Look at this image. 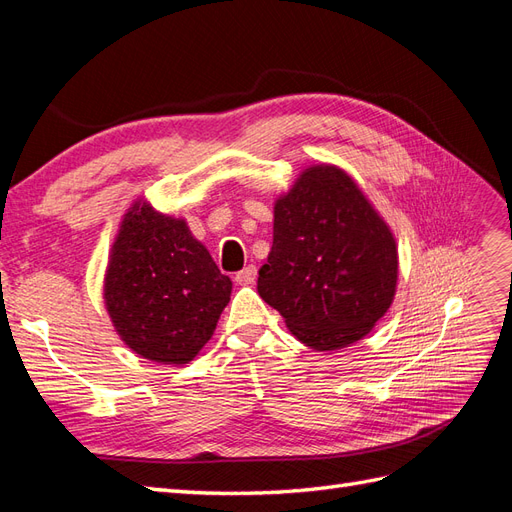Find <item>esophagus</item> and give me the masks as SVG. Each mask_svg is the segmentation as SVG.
<instances>
[{"label":"esophagus","mask_w":512,"mask_h":512,"mask_svg":"<svg viewBox=\"0 0 512 512\" xmlns=\"http://www.w3.org/2000/svg\"><path fill=\"white\" fill-rule=\"evenodd\" d=\"M256 267L254 265H247L245 269H241L237 275H235V282L239 284V286H250V284H254L256 282Z\"/></svg>","instance_id":"1"}]
</instances>
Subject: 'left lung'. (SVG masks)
<instances>
[{
  "label": "left lung",
  "instance_id": "1",
  "mask_svg": "<svg viewBox=\"0 0 512 512\" xmlns=\"http://www.w3.org/2000/svg\"><path fill=\"white\" fill-rule=\"evenodd\" d=\"M399 256L393 232L335 164L301 170L273 207V247L258 294L318 352L363 339L391 307Z\"/></svg>",
  "mask_w": 512,
  "mask_h": 512
}]
</instances>
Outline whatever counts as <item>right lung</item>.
Here are the masks:
<instances>
[{"mask_svg":"<svg viewBox=\"0 0 512 512\" xmlns=\"http://www.w3.org/2000/svg\"><path fill=\"white\" fill-rule=\"evenodd\" d=\"M230 292L188 222L134 200L104 275V305L123 344L147 361L185 365L211 339Z\"/></svg>","mask_w":512,"mask_h":512,"instance_id":"add662e5","label":"right lung"}]
</instances>
